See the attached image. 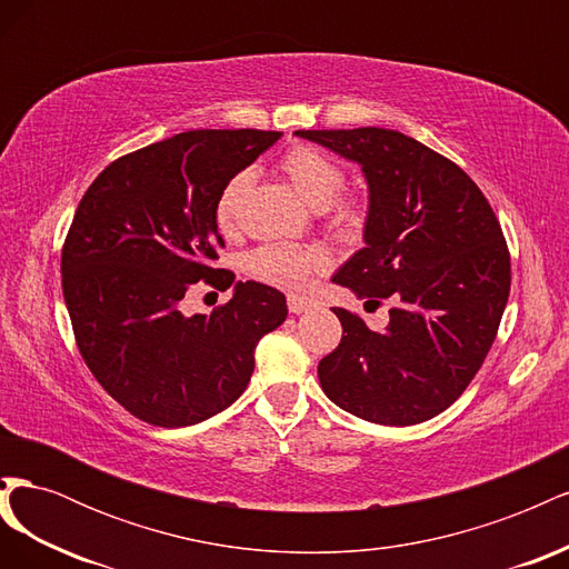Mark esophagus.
Wrapping results in <instances>:
<instances>
[{
  "label": "esophagus",
  "mask_w": 569,
  "mask_h": 569,
  "mask_svg": "<svg viewBox=\"0 0 569 569\" xmlns=\"http://www.w3.org/2000/svg\"><path fill=\"white\" fill-rule=\"evenodd\" d=\"M287 306H289V313L299 316V313H306L308 308H311V301L303 299V297H289V299H287Z\"/></svg>",
  "instance_id": "obj_1"
}]
</instances>
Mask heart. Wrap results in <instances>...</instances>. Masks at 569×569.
Returning a JSON list of instances; mask_svg holds the SVG:
<instances>
[{
	"instance_id": "b5f03b06",
	"label": "heart",
	"mask_w": 569,
	"mask_h": 569,
	"mask_svg": "<svg viewBox=\"0 0 569 569\" xmlns=\"http://www.w3.org/2000/svg\"><path fill=\"white\" fill-rule=\"evenodd\" d=\"M282 173L297 189V194L311 203L313 209H322L332 218L335 226L343 230H353L363 222V203L353 194H339L343 187V170L341 166L327 157L325 151L316 147L297 144L291 147L282 161ZM253 182L251 170H239L232 176L226 187L220 189L216 199L213 218L220 232H232L239 220V206L244 201V194ZM322 253L316 249H301L291 244H266L258 247L247 258V270L256 280L266 284L297 291L306 284L308 274L322 266Z\"/></svg>"
}]
</instances>
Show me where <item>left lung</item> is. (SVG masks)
Here are the masks:
<instances>
[{"label": "left lung", "instance_id": "1", "mask_svg": "<svg viewBox=\"0 0 569 569\" xmlns=\"http://www.w3.org/2000/svg\"><path fill=\"white\" fill-rule=\"evenodd\" d=\"M360 166L366 247L332 278L358 299H391L389 325L351 311L318 363L327 399L356 418L406 427L439 416L485 363L510 295V253L487 197L462 168L385 128L297 130Z\"/></svg>", "mask_w": 569, "mask_h": 569}]
</instances>
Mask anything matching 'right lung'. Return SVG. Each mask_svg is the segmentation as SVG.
<instances>
[{
    "mask_svg": "<svg viewBox=\"0 0 569 569\" xmlns=\"http://www.w3.org/2000/svg\"><path fill=\"white\" fill-rule=\"evenodd\" d=\"M282 137L272 130H189L109 163L80 199L61 251L63 301L97 382L134 418L189 427L234 403L258 339L287 318L284 295L237 282L211 316H184L226 247L213 218L226 182Z\"/></svg>",
    "mask_w": 569,
    "mask_h": 569,
    "instance_id": "right-lung-1",
    "label": "right lung"
}]
</instances>
